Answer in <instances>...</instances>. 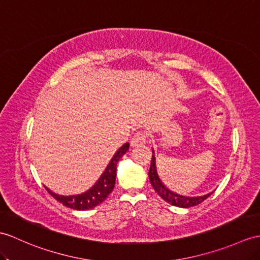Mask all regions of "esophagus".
Returning a JSON list of instances; mask_svg holds the SVG:
<instances>
[{
	"label": "esophagus",
	"mask_w": 260,
	"mask_h": 260,
	"mask_svg": "<svg viewBox=\"0 0 260 260\" xmlns=\"http://www.w3.org/2000/svg\"><path fill=\"white\" fill-rule=\"evenodd\" d=\"M146 140H147V135L145 134V133L137 132L131 140V145L132 146H141V145L146 143Z\"/></svg>",
	"instance_id": "34e87169"
}]
</instances>
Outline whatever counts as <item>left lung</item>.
<instances>
[{
    "mask_svg": "<svg viewBox=\"0 0 260 260\" xmlns=\"http://www.w3.org/2000/svg\"><path fill=\"white\" fill-rule=\"evenodd\" d=\"M148 177L150 180V184H152L153 188L155 191L164 199L165 202L168 204H172L173 206H177V207H182V208H188L196 206V205H199L203 203L205 199H207L212 192H209L207 195L204 196H197V197H187V196H182L178 195L176 192H174L170 190L167 187L161 183V180L158 177L157 170H156V161H155V155H154V150H153V155H152V161H150V168L148 172Z\"/></svg>",
    "mask_w": 260,
    "mask_h": 260,
    "instance_id": "left-lung-1",
    "label": "left lung"
}]
</instances>
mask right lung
Listing matches in <instances>:
<instances>
[{"label":"right lung","mask_w":260,"mask_h":260,"mask_svg":"<svg viewBox=\"0 0 260 260\" xmlns=\"http://www.w3.org/2000/svg\"><path fill=\"white\" fill-rule=\"evenodd\" d=\"M129 148V144L126 143L122 147H120L115 155L113 156L111 161L108 162L106 170L102 174V176L99 178L98 182L95 183L94 186L83 192L80 195H73V196H62L57 195L45 187L46 190L56 199L57 202L62 203L64 206L76 209V210H87L90 208H94L103 203L107 198V196L111 194L112 190L115 186V179H116V167L117 162L120 157L127 152Z\"/></svg>","instance_id":"1"}]
</instances>
